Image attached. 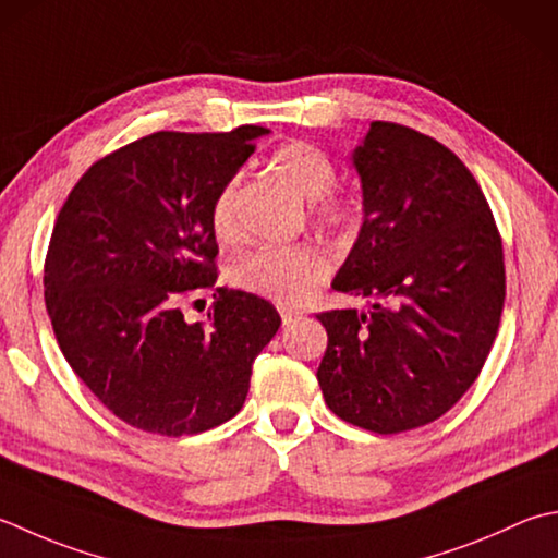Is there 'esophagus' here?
<instances>
[{
  "label": "esophagus",
  "instance_id": "1",
  "mask_svg": "<svg viewBox=\"0 0 558 558\" xmlns=\"http://www.w3.org/2000/svg\"><path fill=\"white\" fill-rule=\"evenodd\" d=\"M280 316H282V324H292L294 319H300L302 312L300 310H290V307H280Z\"/></svg>",
  "mask_w": 558,
  "mask_h": 558
}]
</instances>
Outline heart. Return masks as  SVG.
<instances>
[{
  "label": "heart",
  "mask_w": 558,
  "mask_h": 558,
  "mask_svg": "<svg viewBox=\"0 0 558 558\" xmlns=\"http://www.w3.org/2000/svg\"><path fill=\"white\" fill-rule=\"evenodd\" d=\"M270 167L286 179L302 198L310 201V217L316 227L336 236H351L363 222V201L355 193L336 191L338 169L324 149L294 140L270 155ZM239 183L227 181L210 205L213 234L225 244L239 239L236 220ZM331 264L319 246L310 242L258 246L232 268L236 288L280 304H298L326 280Z\"/></svg>",
  "instance_id": "obj_1"
}]
</instances>
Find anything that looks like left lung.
Segmentation results:
<instances>
[{"label": "left lung", "mask_w": 558, "mask_h": 558, "mask_svg": "<svg viewBox=\"0 0 558 558\" xmlns=\"http://www.w3.org/2000/svg\"><path fill=\"white\" fill-rule=\"evenodd\" d=\"M353 163L365 217L333 290L373 304L316 316L329 336L316 379L338 418L395 435L440 418L482 373L506 300L504 242L438 140L375 120Z\"/></svg>", "instance_id": "1"}]
</instances>
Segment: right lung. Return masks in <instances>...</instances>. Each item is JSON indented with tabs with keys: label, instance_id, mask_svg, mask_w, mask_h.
<instances>
[{
	"label": "right lung",
	"instance_id": "add662e5",
	"mask_svg": "<svg viewBox=\"0 0 558 558\" xmlns=\"http://www.w3.org/2000/svg\"><path fill=\"white\" fill-rule=\"evenodd\" d=\"M266 133H151L92 163L62 205L43 276L52 331L76 377L133 428L181 438L244 407L280 314L215 288L210 205ZM203 289L214 312L189 325L182 302Z\"/></svg>",
	"mask_w": 558,
	"mask_h": 558
}]
</instances>
